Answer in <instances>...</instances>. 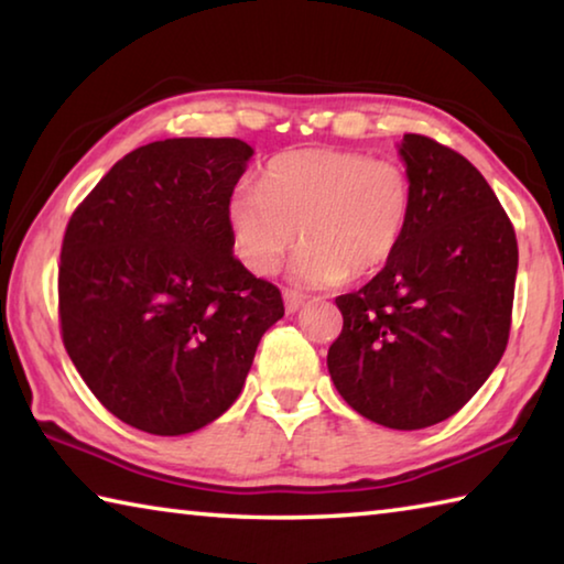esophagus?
<instances>
[{"label": "esophagus", "mask_w": 564, "mask_h": 564, "mask_svg": "<svg viewBox=\"0 0 564 564\" xmlns=\"http://www.w3.org/2000/svg\"><path fill=\"white\" fill-rule=\"evenodd\" d=\"M283 301H285V311L289 313H295L303 305V295L299 293V291H291V289H285L283 291Z\"/></svg>", "instance_id": "obj_1"}]
</instances>
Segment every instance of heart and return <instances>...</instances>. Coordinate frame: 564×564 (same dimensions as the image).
Wrapping results in <instances>:
<instances>
[{
    "label": "heart",
    "mask_w": 564,
    "mask_h": 564,
    "mask_svg": "<svg viewBox=\"0 0 564 564\" xmlns=\"http://www.w3.org/2000/svg\"><path fill=\"white\" fill-rule=\"evenodd\" d=\"M413 216V181L393 159L352 149H295L273 156L259 188L241 184L226 204L234 251L271 275L303 243L295 279L333 285L370 279L393 261Z\"/></svg>",
    "instance_id": "1"
}]
</instances>
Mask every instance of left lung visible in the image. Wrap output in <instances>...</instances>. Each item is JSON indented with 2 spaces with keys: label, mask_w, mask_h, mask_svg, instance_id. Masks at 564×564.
Instances as JSON below:
<instances>
[{
  "label": "left lung",
  "mask_w": 564,
  "mask_h": 564,
  "mask_svg": "<svg viewBox=\"0 0 564 564\" xmlns=\"http://www.w3.org/2000/svg\"><path fill=\"white\" fill-rule=\"evenodd\" d=\"M413 181L405 241L360 291L338 295L328 370L343 400L393 431L455 415L510 338L518 238L470 161L423 133L400 147Z\"/></svg>",
  "instance_id": "8db88e82"
}]
</instances>
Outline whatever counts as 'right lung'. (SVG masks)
<instances>
[{
  "instance_id": "1",
  "label": "right lung",
  "mask_w": 564,
  "mask_h": 564,
  "mask_svg": "<svg viewBox=\"0 0 564 564\" xmlns=\"http://www.w3.org/2000/svg\"><path fill=\"white\" fill-rule=\"evenodd\" d=\"M251 156L241 139L139 147L66 224L64 348L99 403L144 433H194L226 413L283 318L281 291L243 269L228 231Z\"/></svg>"
}]
</instances>
